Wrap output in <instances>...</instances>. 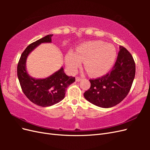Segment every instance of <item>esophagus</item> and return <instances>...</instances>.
I'll return each instance as SVG.
<instances>
[{"mask_svg":"<svg viewBox=\"0 0 150 150\" xmlns=\"http://www.w3.org/2000/svg\"><path fill=\"white\" fill-rule=\"evenodd\" d=\"M76 79V81H80L81 79H82V78H81V77H78V76H77Z\"/></svg>","mask_w":150,"mask_h":150,"instance_id":"1","label":"esophagus"}]
</instances>
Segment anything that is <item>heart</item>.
Here are the masks:
<instances>
[{"mask_svg":"<svg viewBox=\"0 0 150 150\" xmlns=\"http://www.w3.org/2000/svg\"><path fill=\"white\" fill-rule=\"evenodd\" d=\"M116 56V49L112 44L94 40L81 44L76 53L68 52L65 60L67 69L72 73L78 70L81 62H84L85 69L91 76H99L110 71Z\"/></svg>","mask_w":150,"mask_h":150,"instance_id":"1","label":"heart"}]
</instances>
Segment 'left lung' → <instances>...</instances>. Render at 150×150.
I'll list each match as a JSON object with an SVG mask.
<instances>
[{
    "mask_svg": "<svg viewBox=\"0 0 150 150\" xmlns=\"http://www.w3.org/2000/svg\"><path fill=\"white\" fill-rule=\"evenodd\" d=\"M117 59L111 70L96 79H90V88L84 93V98L94 105L111 108L126 97L135 76L136 66L132 55L120 46Z\"/></svg>",
    "mask_w": 150,
    "mask_h": 150,
    "instance_id": "obj_1",
    "label": "left lung"
}]
</instances>
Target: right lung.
I'll return each mask as SVG.
<instances>
[{"label":"right lung","mask_w":150,"mask_h":150,"mask_svg":"<svg viewBox=\"0 0 150 150\" xmlns=\"http://www.w3.org/2000/svg\"><path fill=\"white\" fill-rule=\"evenodd\" d=\"M52 34L47 35L31 43L22 52L17 65V76L22 91L29 100L36 105L47 107L62 101L67 88L75 81V77L68 76L62 67L46 79L31 78L25 70V61L29 54L43 42H51Z\"/></svg>","instance_id":"add662e5"}]
</instances>
